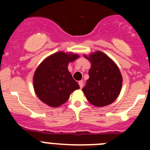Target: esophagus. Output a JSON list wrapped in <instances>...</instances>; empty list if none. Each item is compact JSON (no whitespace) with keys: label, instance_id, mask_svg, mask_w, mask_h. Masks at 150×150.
Returning a JSON list of instances; mask_svg holds the SVG:
<instances>
[{"label":"esophagus","instance_id":"1","mask_svg":"<svg viewBox=\"0 0 150 150\" xmlns=\"http://www.w3.org/2000/svg\"><path fill=\"white\" fill-rule=\"evenodd\" d=\"M79 83V87H80V88H83V82L82 81V80H81V81H79V83Z\"/></svg>","mask_w":150,"mask_h":150}]
</instances>
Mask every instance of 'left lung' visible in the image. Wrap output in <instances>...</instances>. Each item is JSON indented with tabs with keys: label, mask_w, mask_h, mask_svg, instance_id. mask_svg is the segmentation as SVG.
<instances>
[{
	"label": "left lung",
	"mask_w": 150,
	"mask_h": 150,
	"mask_svg": "<svg viewBox=\"0 0 150 150\" xmlns=\"http://www.w3.org/2000/svg\"><path fill=\"white\" fill-rule=\"evenodd\" d=\"M91 66L89 78L82 89L90 104L98 107H105L116 100L122 86V76L120 68L105 53L96 51L83 55Z\"/></svg>",
	"instance_id": "8db88e82"
}]
</instances>
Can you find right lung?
Returning <instances> with one entry per match:
<instances>
[{"instance_id": "1", "label": "right lung", "mask_w": 150, "mask_h": 150, "mask_svg": "<svg viewBox=\"0 0 150 150\" xmlns=\"http://www.w3.org/2000/svg\"><path fill=\"white\" fill-rule=\"evenodd\" d=\"M79 58L73 52H57L40 64L33 76L35 94L40 100L51 107L64 104L73 91L79 86L68 71V64Z\"/></svg>"}]
</instances>
